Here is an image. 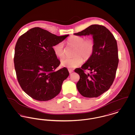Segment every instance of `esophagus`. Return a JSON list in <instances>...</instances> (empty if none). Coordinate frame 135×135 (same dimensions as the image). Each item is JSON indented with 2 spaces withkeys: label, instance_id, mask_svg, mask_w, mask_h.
Listing matches in <instances>:
<instances>
[{
  "label": "esophagus",
  "instance_id": "34e87169",
  "mask_svg": "<svg viewBox=\"0 0 135 135\" xmlns=\"http://www.w3.org/2000/svg\"><path fill=\"white\" fill-rule=\"evenodd\" d=\"M68 70H69V72L70 73H72L73 72V70H71V69H69Z\"/></svg>",
  "mask_w": 135,
  "mask_h": 135
}]
</instances>
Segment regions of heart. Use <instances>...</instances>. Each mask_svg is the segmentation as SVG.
<instances>
[{
  "instance_id": "heart-1",
  "label": "heart",
  "mask_w": 135,
  "mask_h": 135,
  "mask_svg": "<svg viewBox=\"0 0 135 135\" xmlns=\"http://www.w3.org/2000/svg\"><path fill=\"white\" fill-rule=\"evenodd\" d=\"M69 45L75 48L72 58L65 57L61 60V64L68 68H74L81 65L84 60H88L92 56L95 49V42L93 39L85 38L81 36H72L68 40ZM53 51L59 58L64 56V44L59 42L54 45Z\"/></svg>"
}]
</instances>
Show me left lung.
<instances>
[{
	"label": "left lung",
	"mask_w": 135,
	"mask_h": 135,
	"mask_svg": "<svg viewBox=\"0 0 135 135\" xmlns=\"http://www.w3.org/2000/svg\"><path fill=\"white\" fill-rule=\"evenodd\" d=\"M74 34L91 35L95 42V49L91 58L81 68L75 70L80 76L76 84L77 89L85 97L100 96L109 90L115 77L118 63L116 40L108 28L98 24L91 25ZM86 69L91 73L86 74L84 72Z\"/></svg>",
	"instance_id": "8db88e82"
}]
</instances>
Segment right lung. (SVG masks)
<instances>
[{
  "label": "right lung",
  "instance_id": "add662e5",
  "mask_svg": "<svg viewBox=\"0 0 135 135\" xmlns=\"http://www.w3.org/2000/svg\"><path fill=\"white\" fill-rule=\"evenodd\" d=\"M68 36H58L37 27L18 39L14 57L17 77L23 90L34 99L48 101L60 93L69 72L65 67L56 70L60 61L52 47Z\"/></svg>",
  "mask_w": 135,
  "mask_h": 135
}]
</instances>
